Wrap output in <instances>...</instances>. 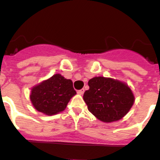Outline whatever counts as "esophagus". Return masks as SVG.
<instances>
[{
  "label": "esophagus",
  "instance_id": "1",
  "mask_svg": "<svg viewBox=\"0 0 160 160\" xmlns=\"http://www.w3.org/2000/svg\"><path fill=\"white\" fill-rule=\"evenodd\" d=\"M84 91H85L84 89H82V90H78V94H80V95H82V94H84Z\"/></svg>",
  "mask_w": 160,
  "mask_h": 160
}]
</instances>
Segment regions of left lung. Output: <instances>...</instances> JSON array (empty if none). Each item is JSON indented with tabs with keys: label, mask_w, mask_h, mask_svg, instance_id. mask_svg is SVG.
<instances>
[{
	"label": "left lung",
	"mask_w": 160,
	"mask_h": 160,
	"mask_svg": "<svg viewBox=\"0 0 160 160\" xmlns=\"http://www.w3.org/2000/svg\"><path fill=\"white\" fill-rule=\"evenodd\" d=\"M83 99L88 110L104 122L121 119L134 104L135 97L126 83L104 77H94L88 82Z\"/></svg>",
	"instance_id": "left-lung-1"
}]
</instances>
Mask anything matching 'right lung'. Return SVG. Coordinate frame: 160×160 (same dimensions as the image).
<instances>
[{
  "label": "right lung",
  "instance_id": "right-lung-1",
  "mask_svg": "<svg viewBox=\"0 0 160 160\" xmlns=\"http://www.w3.org/2000/svg\"><path fill=\"white\" fill-rule=\"evenodd\" d=\"M76 91L70 79L56 73L31 90L30 100L37 111L46 115H53L66 109Z\"/></svg>",
  "mask_w": 160,
  "mask_h": 160
}]
</instances>
